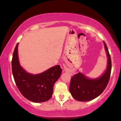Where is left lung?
<instances>
[{
    "mask_svg": "<svg viewBox=\"0 0 121 121\" xmlns=\"http://www.w3.org/2000/svg\"><path fill=\"white\" fill-rule=\"evenodd\" d=\"M104 44L108 62L102 74L97 78H91L79 72L72 77L69 91L76 100L82 102L92 100L99 96L108 85L112 70V62L108 47L104 41Z\"/></svg>",
    "mask_w": 121,
    "mask_h": 121,
    "instance_id": "1",
    "label": "left lung"
}]
</instances>
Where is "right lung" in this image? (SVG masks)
Instances as JSON below:
<instances>
[{
    "label": "right lung",
    "instance_id": "right-lung-1",
    "mask_svg": "<svg viewBox=\"0 0 121 121\" xmlns=\"http://www.w3.org/2000/svg\"><path fill=\"white\" fill-rule=\"evenodd\" d=\"M17 43L12 60V70L16 86L22 95L36 103L45 102L52 96L55 83L61 74L62 69L57 65L39 74L28 73L21 66L18 56Z\"/></svg>",
    "mask_w": 121,
    "mask_h": 121
}]
</instances>
